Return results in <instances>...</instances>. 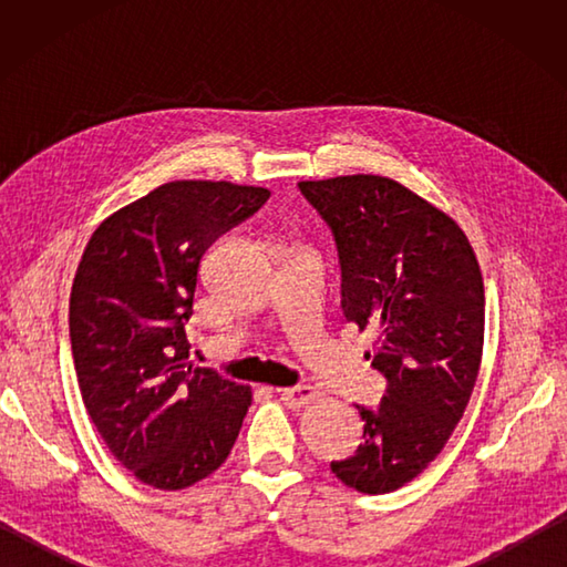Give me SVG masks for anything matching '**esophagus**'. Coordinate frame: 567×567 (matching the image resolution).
Returning a JSON list of instances; mask_svg holds the SVG:
<instances>
[{
  "mask_svg": "<svg viewBox=\"0 0 567 567\" xmlns=\"http://www.w3.org/2000/svg\"><path fill=\"white\" fill-rule=\"evenodd\" d=\"M277 392H280V400L292 409L315 402L317 394H319L315 388H311V384H295V388H285V390H277Z\"/></svg>",
  "mask_w": 567,
  "mask_h": 567,
  "instance_id": "1",
  "label": "esophagus"
}]
</instances>
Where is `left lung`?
Listing matches in <instances>:
<instances>
[{
  "instance_id": "left-lung-1",
  "label": "left lung",
  "mask_w": 567,
  "mask_h": 567,
  "mask_svg": "<svg viewBox=\"0 0 567 567\" xmlns=\"http://www.w3.org/2000/svg\"><path fill=\"white\" fill-rule=\"evenodd\" d=\"M331 228L341 309L378 333L372 360L388 380L378 409L358 406L363 443L333 475L384 495L424 473L473 394L485 339V287L463 228L380 175L299 183Z\"/></svg>"
}]
</instances>
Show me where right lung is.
Returning a JSON list of instances; mask_svg holds the SVG:
<instances>
[{
	"mask_svg": "<svg viewBox=\"0 0 567 567\" xmlns=\"http://www.w3.org/2000/svg\"><path fill=\"white\" fill-rule=\"evenodd\" d=\"M270 192L177 179L114 212L92 234L70 292L72 360L92 424L143 485L185 489L238 439L250 388L189 363L199 265Z\"/></svg>",
	"mask_w": 567,
	"mask_h": 567,
	"instance_id": "right-lung-1",
	"label": "right lung"
}]
</instances>
